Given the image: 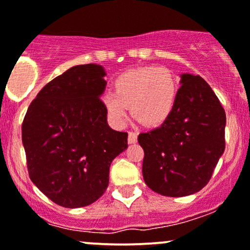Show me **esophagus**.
Returning <instances> with one entry per match:
<instances>
[{"instance_id": "1", "label": "esophagus", "mask_w": 250, "mask_h": 250, "mask_svg": "<svg viewBox=\"0 0 250 250\" xmlns=\"http://www.w3.org/2000/svg\"><path fill=\"white\" fill-rule=\"evenodd\" d=\"M138 141V135H136L135 132H128V143L129 144H135Z\"/></svg>"}]
</instances>
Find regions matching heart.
I'll return each mask as SVG.
<instances>
[{
  "label": "heart",
  "mask_w": 250,
  "mask_h": 250,
  "mask_svg": "<svg viewBox=\"0 0 250 250\" xmlns=\"http://www.w3.org/2000/svg\"><path fill=\"white\" fill-rule=\"evenodd\" d=\"M112 92L102 96L110 122L122 127L130 106L132 115L147 127H157L169 118L177 102L178 83L165 67H141L127 70L115 79Z\"/></svg>",
  "instance_id": "heart-1"
}]
</instances>
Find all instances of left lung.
I'll list each match as a JSON object with an SVG mask.
<instances>
[{"label": "left lung", "instance_id": "1", "mask_svg": "<svg viewBox=\"0 0 250 250\" xmlns=\"http://www.w3.org/2000/svg\"><path fill=\"white\" fill-rule=\"evenodd\" d=\"M181 85L169 118L138 136L145 183L172 198L201 190L225 149L227 116L213 90L199 75L182 74Z\"/></svg>", "mask_w": 250, "mask_h": 250}]
</instances>
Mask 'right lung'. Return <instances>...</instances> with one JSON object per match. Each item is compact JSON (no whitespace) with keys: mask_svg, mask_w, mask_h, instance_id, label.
Returning <instances> with one entry per match:
<instances>
[{"mask_svg":"<svg viewBox=\"0 0 250 250\" xmlns=\"http://www.w3.org/2000/svg\"><path fill=\"white\" fill-rule=\"evenodd\" d=\"M104 77L99 64L69 68L39 91L23 118L28 175L60 206L77 208L98 200L109 185L110 164L128 147V133L107 125L99 98Z\"/></svg>","mask_w":250,"mask_h":250,"instance_id":"add662e5","label":"right lung"}]
</instances>
